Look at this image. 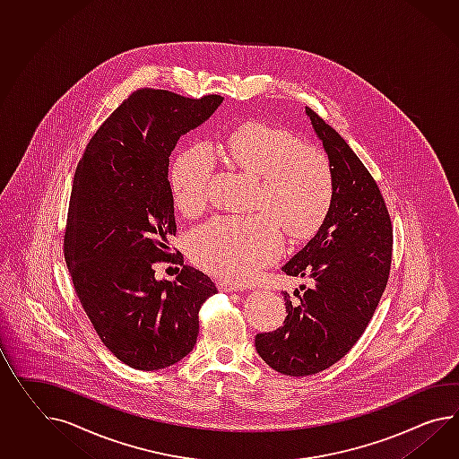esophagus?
Segmentation results:
<instances>
[{
    "label": "esophagus",
    "instance_id": "obj_1",
    "mask_svg": "<svg viewBox=\"0 0 459 459\" xmlns=\"http://www.w3.org/2000/svg\"><path fill=\"white\" fill-rule=\"evenodd\" d=\"M216 286H218L221 291H226V293H230V291H239V290H243L239 284L230 281V280H216Z\"/></svg>",
    "mask_w": 459,
    "mask_h": 459
}]
</instances>
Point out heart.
Wrapping results in <instances>:
<instances>
[{
	"instance_id": "b5f03b06",
	"label": "heart",
	"mask_w": 459,
	"mask_h": 459,
	"mask_svg": "<svg viewBox=\"0 0 459 459\" xmlns=\"http://www.w3.org/2000/svg\"><path fill=\"white\" fill-rule=\"evenodd\" d=\"M218 150L247 177L258 179L253 216H214L188 238L191 259L216 276L249 281L278 258L281 230L296 239L311 236L328 214L333 169L328 156L301 144L288 131L249 123L233 131ZM216 166L212 146L193 144L171 169L178 210L188 216L203 212L210 198Z\"/></svg>"
}]
</instances>
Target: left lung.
Wrapping results in <instances>:
<instances>
[{
	"label": "left lung",
	"instance_id": "1",
	"mask_svg": "<svg viewBox=\"0 0 459 459\" xmlns=\"http://www.w3.org/2000/svg\"><path fill=\"white\" fill-rule=\"evenodd\" d=\"M333 169L328 214L306 247L281 270L309 278L296 299L282 291L281 328L259 333L255 346L266 365L286 377H309L340 361L365 333L385 293L393 226L386 203L361 160L340 133L306 106Z\"/></svg>",
	"mask_w": 459,
	"mask_h": 459
}]
</instances>
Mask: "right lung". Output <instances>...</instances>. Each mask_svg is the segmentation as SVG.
<instances>
[{
  "label": "right lung",
  "mask_w": 459,
  "mask_h": 459,
  "mask_svg": "<svg viewBox=\"0 0 459 459\" xmlns=\"http://www.w3.org/2000/svg\"><path fill=\"white\" fill-rule=\"evenodd\" d=\"M223 96L186 98L144 88L130 94L88 143L74 171L65 231L71 281L100 340L125 365L163 369L195 348L198 313L214 282L183 266L175 281L154 278L177 236L169 154Z\"/></svg>",
  "instance_id": "right-lung-1"
}]
</instances>
